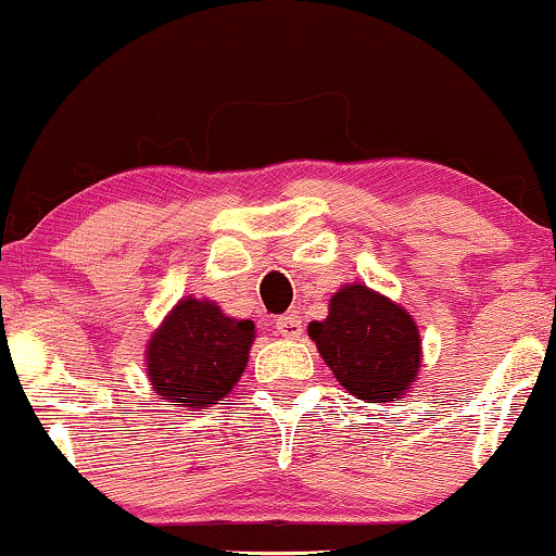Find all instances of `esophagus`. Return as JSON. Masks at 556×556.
I'll return each mask as SVG.
<instances>
[{
	"label": "esophagus",
	"instance_id": "34e87169",
	"mask_svg": "<svg viewBox=\"0 0 556 556\" xmlns=\"http://www.w3.org/2000/svg\"><path fill=\"white\" fill-rule=\"evenodd\" d=\"M277 331L282 333L285 339H298L303 333V320L295 313H287V316L277 318Z\"/></svg>",
	"mask_w": 556,
	"mask_h": 556
}]
</instances>
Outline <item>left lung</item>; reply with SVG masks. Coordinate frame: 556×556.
Here are the masks:
<instances>
[{
	"instance_id": "obj_1",
	"label": "left lung",
	"mask_w": 556,
	"mask_h": 556,
	"mask_svg": "<svg viewBox=\"0 0 556 556\" xmlns=\"http://www.w3.org/2000/svg\"><path fill=\"white\" fill-rule=\"evenodd\" d=\"M307 337L333 378L367 404H391L417 380L422 342L404 307L365 285H344L329 316L313 320Z\"/></svg>"
}]
</instances>
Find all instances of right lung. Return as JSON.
I'll return each instance as SVG.
<instances>
[{"mask_svg":"<svg viewBox=\"0 0 556 556\" xmlns=\"http://www.w3.org/2000/svg\"><path fill=\"white\" fill-rule=\"evenodd\" d=\"M253 339V320L227 318L212 300L184 298L147 344V376L157 396L202 409L232 391Z\"/></svg>","mask_w":556,"mask_h":556,"instance_id":"1","label":"right lung"}]
</instances>
